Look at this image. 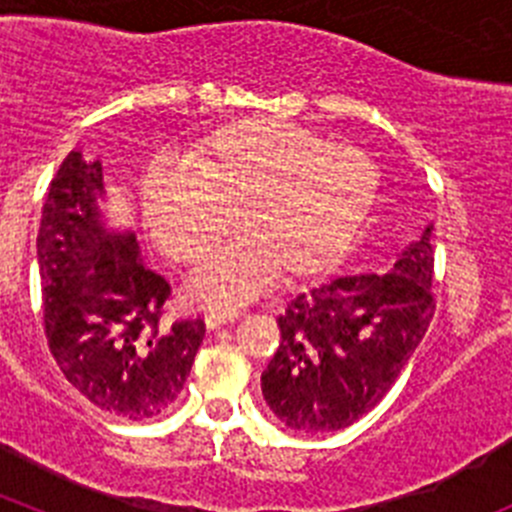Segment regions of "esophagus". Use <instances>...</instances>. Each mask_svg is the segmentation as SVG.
Masks as SVG:
<instances>
[{"label":"esophagus","instance_id":"esophagus-1","mask_svg":"<svg viewBox=\"0 0 512 512\" xmlns=\"http://www.w3.org/2000/svg\"><path fill=\"white\" fill-rule=\"evenodd\" d=\"M238 315H241V312H238V310L210 312V315H205V325L210 330H215V328H220V325H228V323H233V320H238Z\"/></svg>","mask_w":512,"mask_h":512}]
</instances>
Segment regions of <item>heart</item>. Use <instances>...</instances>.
I'll return each instance as SVG.
<instances>
[{"label":"heart","mask_w":512,"mask_h":512,"mask_svg":"<svg viewBox=\"0 0 512 512\" xmlns=\"http://www.w3.org/2000/svg\"><path fill=\"white\" fill-rule=\"evenodd\" d=\"M194 164H148L140 212L166 259L197 264L223 241L235 210L243 235L187 284L189 300L205 307L248 302L282 271L302 279L336 266L379 192V171L364 151L269 117L215 130L194 151Z\"/></svg>","instance_id":"b5f03b06"}]
</instances>
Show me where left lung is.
I'll use <instances>...</instances> for the list:
<instances>
[{
    "label": "left lung",
    "instance_id": "8db88e82",
    "mask_svg": "<svg viewBox=\"0 0 512 512\" xmlns=\"http://www.w3.org/2000/svg\"><path fill=\"white\" fill-rule=\"evenodd\" d=\"M431 230L387 274L333 279L287 302L261 374L266 405L287 428L341 431L390 392L436 310Z\"/></svg>",
    "mask_w": 512,
    "mask_h": 512
}]
</instances>
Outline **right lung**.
Returning a JSON list of instances; mask_svg holds the SVG:
<instances>
[{
	"label": "right lung",
	"mask_w": 512,
	"mask_h": 512,
	"mask_svg": "<svg viewBox=\"0 0 512 512\" xmlns=\"http://www.w3.org/2000/svg\"><path fill=\"white\" fill-rule=\"evenodd\" d=\"M102 200V161L71 151L40 217L45 336L63 377L89 402L146 420L179 397L205 323H161L169 282L140 261L133 230L104 225Z\"/></svg>",
	"instance_id": "add662e5"
}]
</instances>
